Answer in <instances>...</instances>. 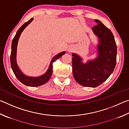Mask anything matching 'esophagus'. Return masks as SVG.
Wrapping results in <instances>:
<instances>
[{
    "label": "esophagus",
    "mask_w": 129,
    "mask_h": 129,
    "mask_svg": "<svg viewBox=\"0 0 129 129\" xmlns=\"http://www.w3.org/2000/svg\"><path fill=\"white\" fill-rule=\"evenodd\" d=\"M74 49H75V48H74L73 46H71V45L68 48V51L69 52H72Z\"/></svg>",
    "instance_id": "34e87169"
}]
</instances>
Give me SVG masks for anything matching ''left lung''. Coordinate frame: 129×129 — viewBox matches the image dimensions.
I'll use <instances>...</instances> for the list:
<instances>
[{
    "instance_id": "1",
    "label": "left lung",
    "mask_w": 129,
    "mask_h": 129,
    "mask_svg": "<svg viewBox=\"0 0 129 129\" xmlns=\"http://www.w3.org/2000/svg\"><path fill=\"white\" fill-rule=\"evenodd\" d=\"M95 21L98 24L92 30L99 39L97 57L84 63L82 57L72 53L74 78L81 85L91 88L108 79L114 71L117 60V45L112 32L99 20Z\"/></svg>"
}]
</instances>
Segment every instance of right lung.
I'll use <instances>...</instances> for the list:
<instances>
[{"mask_svg": "<svg viewBox=\"0 0 129 129\" xmlns=\"http://www.w3.org/2000/svg\"><path fill=\"white\" fill-rule=\"evenodd\" d=\"M33 20V18L30 19L29 21L24 24L19 28V30H17L14 38L13 39L11 45V53L10 61L12 71L14 72L15 75L17 77V79L20 81L21 83H23L24 85H25L31 87H36L45 84L48 81V80L50 79V78H51L52 76V72H53V65H52V64H53V62L54 61L61 57L62 55H64L65 53V52L64 51L61 52V53L57 54V55L53 57L51 62H50L48 69L47 71L44 75L38 76V77H30V76H28L24 75L21 71V70L19 68L18 65L17 64V46L19 38H20V35L22 33L23 30L27 27L28 24H29L32 22V21Z\"/></svg>", "mask_w": 129, "mask_h": 129, "instance_id": "obj_1", "label": "right lung"}]
</instances>
